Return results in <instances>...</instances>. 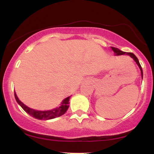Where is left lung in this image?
<instances>
[{
    "label": "left lung",
    "mask_w": 154,
    "mask_h": 154,
    "mask_svg": "<svg viewBox=\"0 0 154 154\" xmlns=\"http://www.w3.org/2000/svg\"><path fill=\"white\" fill-rule=\"evenodd\" d=\"M111 49H112L113 51L114 52V54H116V56H119V55H124V54H126V55H129V56H130V57H132V59L135 60V61L136 63H137V64L138 65L141 71V76H142V78H143V69H142V67H141L140 64V62L138 61V59H137V58L136 57L135 55L134 54H132V53H126V52H123V51H120L119 49L116 48H114V47H111Z\"/></svg>",
    "instance_id": "1"
}]
</instances>
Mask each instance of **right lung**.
<instances>
[{
	"mask_svg": "<svg viewBox=\"0 0 154 154\" xmlns=\"http://www.w3.org/2000/svg\"><path fill=\"white\" fill-rule=\"evenodd\" d=\"M14 96L17 103L21 106V107H22L28 114H29V115L32 116V117L35 118V119L43 120L54 119V118L59 117V116H62L63 114H64L69 108V100L70 98V97H67L66 98H65V99L62 101V103H61V105L59 107L56 108V109H52V110L43 111L34 110V109H30V108L26 106V105H24L22 102H21L20 100H19L18 97H17L15 92Z\"/></svg>",
	"mask_w": 154,
	"mask_h": 154,
	"instance_id": "obj_1",
	"label": "right lung"
}]
</instances>
